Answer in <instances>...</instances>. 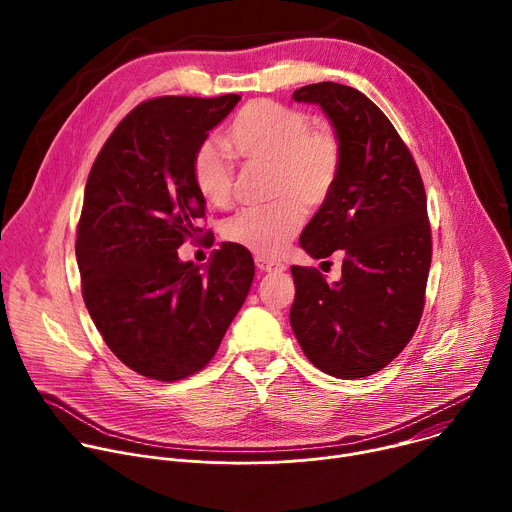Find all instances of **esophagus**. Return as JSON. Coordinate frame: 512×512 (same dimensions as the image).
<instances>
[{"label":"esophagus","mask_w":512,"mask_h":512,"mask_svg":"<svg viewBox=\"0 0 512 512\" xmlns=\"http://www.w3.org/2000/svg\"><path fill=\"white\" fill-rule=\"evenodd\" d=\"M255 265H257L263 273H281V271H285V265L275 263V261H269V259H263V257H257V259H255Z\"/></svg>","instance_id":"1"}]
</instances>
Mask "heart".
Listing matches in <instances>:
<instances>
[{"instance_id": "1", "label": "heart", "mask_w": 512, "mask_h": 512, "mask_svg": "<svg viewBox=\"0 0 512 512\" xmlns=\"http://www.w3.org/2000/svg\"><path fill=\"white\" fill-rule=\"evenodd\" d=\"M221 150L202 145L192 158V182L214 206L233 198V164L269 166V196L277 202L229 218L225 239L259 257H279L302 223V210L322 208L338 182L342 145L330 127L275 101L245 105L221 135Z\"/></svg>"}]
</instances>
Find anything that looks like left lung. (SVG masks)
<instances>
[{
    "label": "left lung",
    "instance_id": "1",
    "mask_svg": "<svg viewBox=\"0 0 512 512\" xmlns=\"http://www.w3.org/2000/svg\"><path fill=\"white\" fill-rule=\"evenodd\" d=\"M298 103L320 105L340 145L330 200L300 237L314 259L342 255L334 283L314 267H291L289 322L308 360L336 379L385 369L415 334L431 265V229L417 164L387 115L360 91L306 85Z\"/></svg>",
    "mask_w": 512,
    "mask_h": 512
}]
</instances>
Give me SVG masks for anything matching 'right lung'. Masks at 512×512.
I'll list each match as a JSON object with an SVG mask.
<instances>
[{"instance_id":"right-lung-1","label":"right lung","mask_w":512,"mask_h":512,"mask_svg":"<svg viewBox=\"0 0 512 512\" xmlns=\"http://www.w3.org/2000/svg\"><path fill=\"white\" fill-rule=\"evenodd\" d=\"M239 101L139 103L105 141L85 186L75 245L83 300L111 352L148 379L174 383L202 371L253 283V257L235 243L204 269L178 257L202 231L206 206L192 158Z\"/></svg>"}]
</instances>
